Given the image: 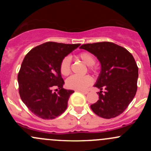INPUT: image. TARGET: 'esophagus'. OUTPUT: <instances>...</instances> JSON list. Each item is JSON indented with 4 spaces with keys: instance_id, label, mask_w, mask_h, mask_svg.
<instances>
[{
    "instance_id": "obj_1",
    "label": "esophagus",
    "mask_w": 151,
    "mask_h": 151,
    "mask_svg": "<svg viewBox=\"0 0 151 151\" xmlns=\"http://www.w3.org/2000/svg\"><path fill=\"white\" fill-rule=\"evenodd\" d=\"M79 91V92L82 93L83 94H87L88 93V91Z\"/></svg>"
}]
</instances>
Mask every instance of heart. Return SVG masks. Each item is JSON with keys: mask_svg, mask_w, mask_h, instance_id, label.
Listing matches in <instances>:
<instances>
[{"mask_svg": "<svg viewBox=\"0 0 151 151\" xmlns=\"http://www.w3.org/2000/svg\"><path fill=\"white\" fill-rule=\"evenodd\" d=\"M78 57L83 60L86 65L89 66L90 69L95 71L93 65L96 63V58L91 53L83 52L79 54ZM60 71L62 75L67 76L71 71V59L66 56L62 59L60 64ZM93 83V80L90 76H77L72 75L66 80V85L68 88L78 91H83L86 89Z\"/></svg>", "mask_w": 151, "mask_h": 151, "instance_id": "obj_1", "label": "heart"}]
</instances>
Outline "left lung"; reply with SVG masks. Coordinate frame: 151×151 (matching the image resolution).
<instances>
[{
	"label": "left lung",
	"instance_id": "8db88e82",
	"mask_svg": "<svg viewBox=\"0 0 151 151\" xmlns=\"http://www.w3.org/2000/svg\"><path fill=\"white\" fill-rule=\"evenodd\" d=\"M80 48L93 54L101 63V72L94 85L101 91L91 109L106 119L118 116L132 102L137 90L138 67L133 55L112 42L86 44Z\"/></svg>",
	"mask_w": 151,
	"mask_h": 151
}]
</instances>
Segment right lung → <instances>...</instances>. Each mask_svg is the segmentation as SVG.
<instances>
[{"label": "right lung", "instance_id": "right-lung-1", "mask_svg": "<svg viewBox=\"0 0 151 151\" xmlns=\"http://www.w3.org/2000/svg\"><path fill=\"white\" fill-rule=\"evenodd\" d=\"M80 45L49 42L34 47L25 55L18 73L19 93L24 104L36 116L54 119L66 109L74 91L63 88L60 64ZM56 87L59 91L53 92Z\"/></svg>", "mask_w": 151, "mask_h": 151}]
</instances>
